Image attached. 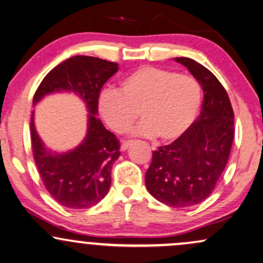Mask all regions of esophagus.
<instances>
[{
  "mask_svg": "<svg viewBox=\"0 0 263 263\" xmlns=\"http://www.w3.org/2000/svg\"><path fill=\"white\" fill-rule=\"evenodd\" d=\"M131 141H127V142H122V144H121V152H125V151H127L128 149V147L129 145H131Z\"/></svg>",
  "mask_w": 263,
  "mask_h": 263,
  "instance_id": "34e87169",
  "label": "esophagus"
}]
</instances>
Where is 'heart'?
<instances>
[{
    "instance_id": "b5f03b06",
    "label": "heart",
    "mask_w": 263,
    "mask_h": 263,
    "mask_svg": "<svg viewBox=\"0 0 263 263\" xmlns=\"http://www.w3.org/2000/svg\"><path fill=\"white\" fill-rule=\"evenodd\" d=\"M201 101V86L194 78L144 65L121 80L120 91H102L98 110L108 127L116 134L127 132L139 110L143 120L136 134L174 142L194 124Z\"/></svg>"
}]
</instances>
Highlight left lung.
I'll list each match as a JSON object with an SVG mask.
<instances>
[{"label":"left lung","instance_id":"8db88e82","mask_svg":"<svg viewBox=\"0 0 263 263\" xmlns=\"http://www.w3.org/2000/svg\"><path fill=\"white\" fill-rule=\"evenodd\" d=\"M175 61L200 84V115L181 138L153 152L145 187L156 200L172 208L204 201L227 165L234 136V114L227 92L210 70L194 59Z\"/></svg>","mask_w":263,"mask_h":263}]
</instances>
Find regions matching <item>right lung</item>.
Segmentation results:
<instances>
[{
    "mask_svg": "<svg viewBox=\"0 0 263 263\" xmlns=\"http://www.w3.org/2000/svg\"><path fill=\"white\" fill-rule=\"evenodd\" d=\"M119 70L118 63L75 55L52 69L34 96L32 105L46 96L74 93L87 109V131L78 147L68 152H53L46 147L35 127L32 111V153L45 187L53 199L69 209H88L108 194L111 167L120 156L115 135L104 127L98 115V97L105 82Z\"/></svg>",
    "mask_w": 263,
    "mask_h": 263,
    "instance_id": "add662e5",
    "label": "right lung"
}]
</instances>
